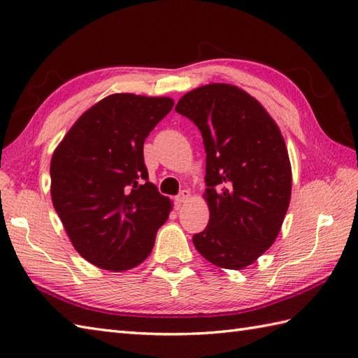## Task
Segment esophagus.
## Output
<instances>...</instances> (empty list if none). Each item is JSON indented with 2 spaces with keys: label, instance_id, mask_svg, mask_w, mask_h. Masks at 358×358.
<instances>
[{
  "label": "esophagus",
  "instance_id": "1",
  "mask_svg": "<svg viewBox=\"0 0 358 358\" xmlns=\"http://www.w3.org/2000/svg\"><path fill=\"white\" fill-rule=\"evenodd\" d=\"M189 196H191V192L186 191V189H185V191H181L177 196H175V201H177V203H186L189 200Z\"/></svg>",
  "mask_w": 358,
  "mask_h": 358
}]
</instances>
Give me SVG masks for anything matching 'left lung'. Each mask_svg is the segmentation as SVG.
<instances>
[{"mask_svg": "<svg viewBox=\"0 0 358 358\" xmlns=\"http://www.w3.org/2000/svg\"><path fill=\"white\" fill-rule=\"evenodd\" d=\"M175 110L200 129L206 150L210 218L194 246L218 268H246L275 241L289 208L292 173L283 136L263 106L232 85L194 89Z\"/></svg>", "mask_w": 358, "mask_h": 358, "instance_id": "obj_1", "label": "left lung"}]
</instances>
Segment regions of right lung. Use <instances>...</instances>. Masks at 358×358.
<instances>
[{
	"label": "right lung",
	"instance_id": "obj_1",
	"mask_svg": "<svg viewBox=\"0 0 358 358\" xmlns=\"http://www.w3.org/2000/svg\"><path fill=\"white\" fill-rule=\"evenodd\" d=\"M173 108L167 96L113 94L77 120L53 152L50 195L77 252L98 268L146 260L172 203L149 183L143 146Z\"/></svg>",
	"mask_w": 358,
	"mask_h": 358
}]
</instances>
